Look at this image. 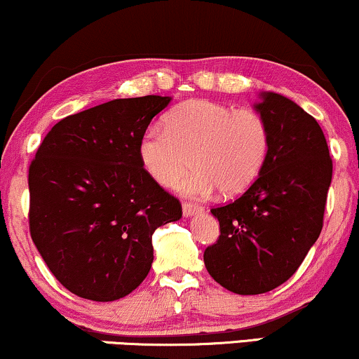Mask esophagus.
Listing matches in <instances>:
<instances>
[{"instance_id":"obj_1","label":"esophagus","mask_w":359,"mask_h":359,"mask_svg":"<svg viewBox=\"0 0 359 359\" xmlns=\"http://www.w3.org/2000/svg\"><path fill=\"white\" fill-rule=\"evenodd\" d=\"M182 211H184V216H191L195 213H200V211H203V206L190 203V201H184V205H182Z\"/></svg>"}]
</instances>
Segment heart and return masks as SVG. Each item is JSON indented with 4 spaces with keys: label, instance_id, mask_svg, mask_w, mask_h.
Here are the masks:
<instances>
[{
    "label": "heart",
    "instance_id": "heart-1",
    "mask_svg": "<svg viewBox=\"0 0 359 359\" xmlns=\"http://www.w3.org/2000/svg\"><path fill=\"white\" fill-rule=\"evenodd\" d=\"M270 151L266 120L252 109L234 110L206 99L189 100L153 127L140 141V159L153 180L185 195L206 198L215 191L224 196L244 194L264 169Z\"/></svg>",
    "mask_w": 359,
    "mask_h": 359
}]
</instances>
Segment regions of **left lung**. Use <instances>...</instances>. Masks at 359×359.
Returning <instances> with one entry per match:
<instances>
[{
    "mask_svg": "<svg viewBox=\"0 0 359 359\" xmlns=\"http://www.w3.org/2000/svg\"><path fill=\"white\" fill-rule=\"evenodd\" d=\"M262 97L255 109L270 128L265 165L239 198L211 208L219 236L203 254L213 280L237 294H262L294 275L324 226L332 182L317 120L285 95Z\"/></svg>",
    "mask_w": 359,
    "mask_h": 359,
    "instance_id": "8db88e82",
    "label": "left lung"
}]
</instances>
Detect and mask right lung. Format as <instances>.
<instances>
[{"instance_id":"1","label":"right lung","mask_w":359,"mask_h":359,"mask_svg":"<svg viewBox=\"0 0 359 359\" xmlns=\"http://www.w3.org/2000/svg\"><path fill=\"white\" fill-rule=\"evenodd\" d=\"M170 97L115 99L60 120L29 165V231L73 294L115 301L149 273L153 234L182 218L146 172L140 141Z\"/></svg>"}]
</instances>
